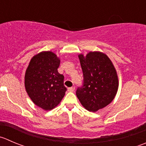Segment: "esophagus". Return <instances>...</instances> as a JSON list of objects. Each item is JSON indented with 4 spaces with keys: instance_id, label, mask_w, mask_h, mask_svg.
<instances>
[{
    "instance_id": "obj_1",
    "label": "esophagus",
    "mask_w": 146,
    "mask_h": 146,
    "mask_svg": "<svg viewBox=\"0 0 146 146\" xmlns=\"http://www.w3.org/2000/svg\"><path fill=\"white\" fill-rule=\"evenodd\" d=\"M75 90V88L74 87H70V88H68V90L69 92H73Z\"/></svg>"
}]
</instances>
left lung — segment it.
<instances>
[{"mask_svg": "<svg viewBox=\"0 0 146 146\" xmlns=\"http://www.w3.org/2000/svg\"><path fill=\"white\" fill-rule=\"evenodd\" d=\"M83 73V86L76 96L82 106L96 112L110 104L118 88L116 70L107 55L99 51L78 55Z\"/></svg>", "mask_w": 146, "mask_h": 146, "instance_id": "1", "label": "left lung"}]
</instances>
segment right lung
<instances>
[{
  "label": "right lung",
  "instance_id": "add662e5",
  "mask_svg": "<svg viewBox=\"0 0 146 146\" xmlns=\"http://www.w3.org/2000/svg\"><path fill=\"white\" fill-rule=\"evenodd\" d=\"M60 59L51 51H43L31 58L25 74V88L36 106L45 111L54 108L64 97V76L58 72Z\"/></svg>",
  "mask_w": 146,
  "mask_h": 146
}]
</instances>
